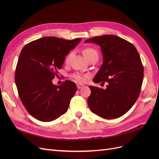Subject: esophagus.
Returning <instances> with one entry per match:
<instances>
[{
	"instance_id": "obj_1",
	"label": "esophagus",
	"mask_w": 159,
	"mask_h": 159,
	"mask_svg": "<svg viewBox=\"0 0 159 159\" xmlns=\"http://www.w3.org/2000/svg\"><path fill=\"white\" fill-rule=\"evenodd\" d=\"M83 85H81V84H77V88H78V89H80V88H81L83 87Z\"/></svg>"
}]
</instances>
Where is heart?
Returning a JSON list of instances; mask_svg holds the SVG:
<instances>
[{"label": "heart", "instance_id": "b5f03b06", "mask_svg": "<svg viewBox=\"0 0 159 159\" xmlns=\"http://www.w3.org/2000/svg\"><path fill=\"white\" fill-rule=\"evenodd\" d=\"M83 54L86 58V60L88 59L89 57H90L91 56H96L98 57V54L97 51H96L95 49L92 48H90V47H87V48H84L83 50ZM69 57H70V56L67 57L66 60H68ZM89 75H81V74H74V75H72V78H73L77 81V82L84 83L86 80V77H88Z\"/></svg>", "mask_w": 159, "mask_h": 159}]
</instances>
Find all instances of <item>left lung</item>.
Returning <instances> with one entry per match:
<instances>
[{
    "mask_svg": "<svg viewBox=\"0 0 159 159\" xmlns=\"http://www.w3.org/2000/svg\"><path fill=\"white\" fill-rule=\"evenodd\" d=\"M85 42L99 45L103 55V62L93 81L108 83L105 89L89 86V107L104 119L121 117L140 95L144 76L140 56L133 44L115 35L96 36Z\"/></svg>",
    "mask_w": 159,
    "mask_h": 159,
    "instance_id": "obj_1",
    "label": "left lung"
}]
</instances>
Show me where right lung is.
<instances>
[{"mask_svg":"<svg viewBox=\"0 0 159 159\" xmlns=\"http://www.w3.org/2000/svg\"><path fill=\"white\" fill-rule=\"evenodd\" d=\"M81 38L66 40L46 36L23 48L16 68L15 83L24 106L32 117L43 122L52 121L64 114L77 90L73 81L61 85L52 84L58 77L66 56Z\"/></svg>","mask_w":159,"mask_h":159,"instance_id":"add662e5","label":"right lung"}]
</instances>
